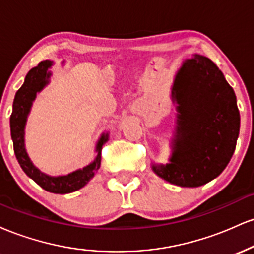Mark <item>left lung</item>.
<instances>
[{
	"instance_id": "left-lung-1",
	"label": "left lung",
	"mask_w": 254,
	"mask_h": 254,
	"mask_svg": "<svg viewBox=\"0 0 254 254\" xmlns=\"http://www.w3.org/2000/svg\"><path fill=\"white\" fill-rule=\"evenodd\" d=\"M172 94L179 105L174 151L170 164L153 170L174 185L197 188L220 176L234 153L237 98L216 64L200 55L184 62Z\"/></svg>"
}]
</instances>
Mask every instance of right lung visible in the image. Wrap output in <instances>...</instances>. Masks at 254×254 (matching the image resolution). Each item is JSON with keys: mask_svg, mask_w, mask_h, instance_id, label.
Listing matches in <instances>:
<instances>
[{"mask_svg": "<svg viewBox=\"0 0 254 254\" xmlns=\"http://www.w3.org/2000/svg\"><path fill=\"white\" fill-rule=\"evenodd\" d=\"M50 61H42L37 66L32 68L27 72L25 82L17 90L13 103V112L10 115V133L13 139L14 153L22 171L28 177L36 182L44 190L52 192V193H70L83 188L87 183L92 179L94 173L100 167L101 161V147L106 142L107 136H103L99 141L97 147V156L94 161L83 170L68 174V176L49 177L44 174L33 166L30 157L25 150L24 144V129L26 118L30 112L32 101L36 98L37 92L43 89V87L48 83V78L50 74L48 69L51 66Z\"/></svg>", "mask_w": 254, "mask_h": 254, "instance_id": "add662e5", "label": "right lung"}]
</instances>
